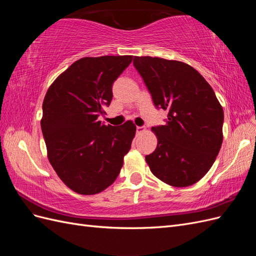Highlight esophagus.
Masks as SVG:
<instances>
[{
  "label": "esophagus",
  "mask_w": 256,
  "mask_h": 256,
  "mask_svg": "<svg viewBox=\"0 0 256 256\" xmlns=\"http://www.w3.org/2000/svg\"><path fill=\"white\" fill-rule=\"evenodd\" d=\"M144 131H145V128H144V127H138V126L136 127V134H143Z\"/></svg>",
  "instance_id": "34e87169"
}]
</instances>
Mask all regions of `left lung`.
Listing matches in <instances>:
<instances>
[{
	"instance_id": "1",
	"label": "left lung",
	"mask_w": 256,
	"mask_h": 256,
	"mask_svg": "<svg viewBox=\"0 0 256 256\" xmlns=\"http://www.w3.org/2000/svg\"><path fill=\"white\" fill-rule=\"evenodd\" d=\"M134 65L154 104L168 110L166 125L152 127L156 150L145 160L152 173L173 187H188L209 171L223 140V109L194 68L180 60L134 56Z\"/></svg>"
}]
</instances>
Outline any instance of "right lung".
Listing matches in <instances>:
<instances>
[{"instance_id": "add662e5", "label": "right lung", "mask_w": 256, "mask_h": 256, "mask_svg": "<svg viewBox=\"0 0 256 256\" xmlns=\"http://www.w3.org/2000/svg\"><path fill=\"white\" fill-rule=\"evenodd\" d=\"M131 60L132 56L82 58L44 96L40 125L48 159L60 180L79 194H96L115 182L136 136L131 120L113 127L97 120Z\"/></svg>"}]
</instances>
